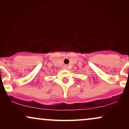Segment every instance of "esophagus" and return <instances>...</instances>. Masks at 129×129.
<instances>
[{
  "instance_id": "obj_1",
  "label": "esophagus",
  "mask_w": 129,
  "mask_h": 129,
  "mask_svg": "<svg viewBox=\"0 0 129 129\" xmlns=\"http://www.w3.org/2000/svg\"><path fill=\"white\" fill-rule=\"evenodd\" d=\"M63 69H68V66H63Z\"/></svg>"
}]
</instances>
